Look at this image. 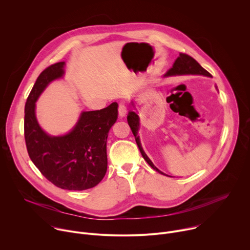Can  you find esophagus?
Masks as SVG:
<instances>
[{
	"label": "esophagus",
	"mask_w": 250,
	"mask_h": 250,
	"mask_svg": "<svg viewBox=\"0 0 250 250\" xmlns=\"http://www.w3.org/2000/svg\"><path fill=\"white\" fill-rule=\"evenodd\" d=\"M118 111H119V116L121 118H124L126 115V108H125V105L124 104H119Z\"/></svg>",
	"instance_id": "1"
}]
</instances>
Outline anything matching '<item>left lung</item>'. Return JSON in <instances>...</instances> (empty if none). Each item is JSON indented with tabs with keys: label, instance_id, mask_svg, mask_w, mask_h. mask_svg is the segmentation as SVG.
<instances>
[{
	"label": "left lung",
	"instance_id": "left-lung-1",
	"mask_svg": "<svg viewBox=\"0 0 250 250\" xmlns=\"http://www.w3.org/2000/svg\"><path fill=\"white\" fill-rule=\"evenodd\" d=\"M176 75H203V76H207V77H211V75L208 72V71L205 70L193 57H191L185 53L179 54V56H178L177 59L175 60L172 68H170L166 72V74H164V77H170V76H176ZM131 104H133V102H131ZM127 123H128V125L130 126L131 131L135 137L136 145L140 150L142 157L145 158V160L155 171H157L160 174L165 175L163 172H161L158 168H156L154 166L152 161L148 158V156L146 154V152L144 151V148H142V146H141L139 136L137 135V132L139 129V117L137 116V114L135 112L128 113ZM166 176H168V175H166Z\"/></svg>",
	"mask_w": 250,
	"mask_h": 250
}]
</instances>
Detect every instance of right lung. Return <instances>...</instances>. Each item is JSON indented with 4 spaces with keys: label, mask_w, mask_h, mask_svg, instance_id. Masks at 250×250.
<instances>
[{
    "label": "right lung",
    "mask_w": 250,
    "mask_h": 250,
    "mask_svg": "<svg viewBox=\"0 0 250 250\" xmlns=\"http://www.w3.org/2000/svg\"><path fill=\"white\" fill-rule=\"evenodd\" d=\"M65 62L43 70L24 108V139L28 155L42 174L58 188L83 191L98 185L106 172V138L118 119V104L100 111L82 112L68 133L47 134L35 116V102L48 84L63 77Z\"/></svg>",
    "instance_id": "right-lung-1"
}]
</instances>
